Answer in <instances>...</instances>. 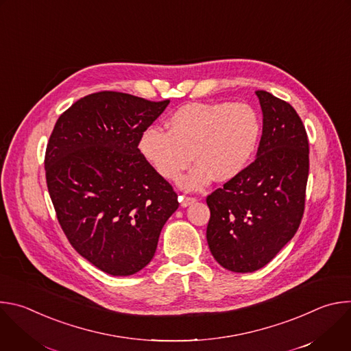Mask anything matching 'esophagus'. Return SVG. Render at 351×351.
I'll list each match as a JSON object with an SVG mask.
<instances>
[{"instance_id":"esophagus-1","label":"esophagus","mask_w":351,"mask_h":351,"mask_svg":"<svg viewBox=\"0 0 351 351\" xmlns=\"http://www.w3.org/2000/svg\"><path fill=\"white\" fill-rule=\"evenodd\" d=\"M179 202H180V206H182L183 208H186V207L191 206L193 203H195L197 199H195L194 197H186V195H180V197H179Z\"/></svg>"}]
</instances>
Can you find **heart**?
<instances>
[{
	"mask_svg": "<svg viewBox=\"0 0 351 351\" xmlns=\"http://www.w3.org/2000/svg\"><path fill=\"white\" fill-rule=\"evenodd\" d=\"M168 130L147 128L138 140L145 161L167 180L178 179L193 158L197 165L179 180L184 190L237 178L253 160L261 136L257 111L245 103H191L178 108Z\"/></svg>",
	"mask_w": 351,
	"mask_h": 351,
	"instance_id": "b5f03b06",
	"label": "heart"
}]
</instances>
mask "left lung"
Returning a JSON list of instances; mask_svg holds the SVG:
<instances>
[{
    "label": "left lung",
    "mask_w": 351,
    "mask_h": 351,
    "mask_svg": "<svg viewBox=\"0 0 351 351\" xmlns=\"http://www.w3.org/2000/svg\"><path fill=\"white\" fill-rule=\"evenodd\" d=\"M263 110L257 158L207 197L210 252L232 272H254L291 240L304 214L308 137L295 110L256 91Z\"/></svg>",
    "instance_id": "8db88e82"
}]
</instances>
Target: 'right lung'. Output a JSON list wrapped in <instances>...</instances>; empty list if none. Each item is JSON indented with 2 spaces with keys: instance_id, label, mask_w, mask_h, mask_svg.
I'll return each instance as SVG.
<instances>
[{
  "instance_id": "right-lung-1",
  "label": "right lung",
  "mask_w": 351,
  "mask_h": 351,
  "mask_svg": "<svg viewBox=\"0 0 351 351\" xmlns=\"http://www.w3.org/2000/svg\"><path fill=\"white\" fill-rule=\"evenodd\" d=\"M168 104L118 91L88 94L49 136L44 167L58 222L76 252L106 274L143 269L179 207L172 186L137 147Z\"/></svg>"
}]
</instances>
